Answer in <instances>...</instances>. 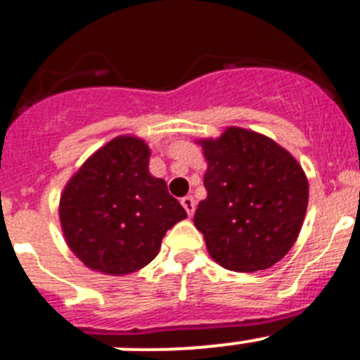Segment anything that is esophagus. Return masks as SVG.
Instances as JSON below:
<instances>
[{
	"label": "esophagus",
	"mask_w": 360,
	"mask_h": 360,
	"mask_svg": "<svg viewBox=\"0 0 360 360\" xmlns=\"http://www.w3.org/2000/svg\"><path fill=\"white\" fill-rule=\"evenodd\" d=\"M182 205H184V209H186V212L189 214V216H193L194 209H196V202H194V198L193 196L182 198Z\"/></svg>",
	"instance_id": "1"
}]
</instances>
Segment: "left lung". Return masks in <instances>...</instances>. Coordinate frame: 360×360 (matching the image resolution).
<instances>
[{"label": "left lung", "instance_id": "8db88e82", "mask_svg": "<svg viewBox=\"0 0 360 360\" xmlns=\"http://www.w3.org/2000/svg\"><path fill=\"white\" fill-rule=\"evenodd\" d=\"M200 144L209 167L194 225L210 257L232 271L271 268L303 225L309 184L302 166L275 141L245 128L230 127Z\"/></svg>", "mask_w": 360, "mask_h": 360}]
</instances>
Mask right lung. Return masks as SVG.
Wrapping results in <instances>:
<instances>
[{"mask_svg": "<svg viewBox=\"0 0 360 360\" xmlns=\"http://www.w3.org/2000/svg\"><path fill=\"white\" fill-rule=\"evenodd\" d=\"M150 150L121 135L96 151L69 180L60 223L72 253L91 269L127 275L157 257L162 237L187 217L162 178L148 171Z\"/></svg>", "mask_w": 360, "mask_h": 360, "instance_id": "1", "label": "right lung"}]
</instances>
